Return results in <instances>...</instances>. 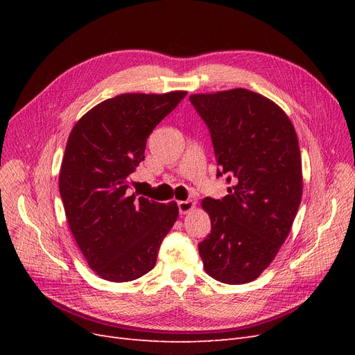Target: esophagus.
Listing matches in <instances>:
<instances>
[{
  "label": "esophagus",
  "mask_w": 355,
  "mask_h": 355,
  "mask_svg": "<svg viewBox=\"0 0 355 355\" xmlns=\"http://www.w3.org/2000/svg\"><path fill=\"white\" fill-rule=\"evenodd\" d=\"M178 207H179V213H180V214H187L188 211H191L192 209L196 207V202L192 201V200L179 201V202H178Z\"/></svg>",
  "instance_id": "esophagus-1"
}]
</instances>
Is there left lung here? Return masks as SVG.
Segmentation results:
<instances>
[{
  "label": "left lung",
  "instance_id": "8db88e82",
  "mask_svg": "<svg viewBox=\"0 0 355 355\" xmlns=\"http://www.w3.org/2000/svg\"><path fill=\"white\" fill-rule=\"evenodd\" d=\"M207 124L228 196L204 198L211 231L198 244L206 272L220 283L256 280L292 230L302 198L295 127L265 96L247 89L189 96Z\"/></svg>",
  "mask_w": 355,
  "mask_h": 355
}]
</instances>
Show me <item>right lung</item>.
Masks as SVG:
<instances>
[{"label":"right lung","mask_w":355,"mask_h":355,"mask_svg":"<svg viewBox=\"0 0 355 355\" xmlns=\"http://www.w3.org/2000/svg\"><path fill=\"white\" fill-rule=\"evenodd\" d=\"M187 92L124 93L84 114L68 137L59 173L67 220L83 256L103 280L132 282L155 266L173 227L175 201L130 194V175L145 159L146 139Z\"/></svg>","instance_id":"obj_1"}]
</instances>
